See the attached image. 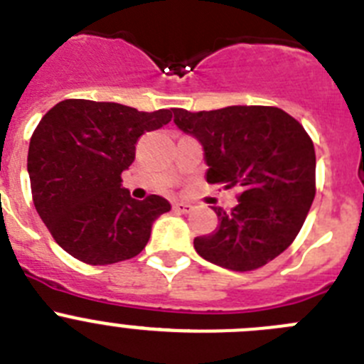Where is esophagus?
I'll list each match as a JSON object with an SVG mask.
<instances>
[{"label":"esophagus","mask_w":364,"mask_h":364,"mask_svg":"<svg viewBox=\"0 0 364 364\" xmlns=\"http://www.w3.org/2000/svg\"><path fill=\"white\" fill-rule=\"evenodd\" d=\"M192 210V206L188 203H174V212L178 213H188Z\"/></svg>","instance_id":"1"}]
</instances>
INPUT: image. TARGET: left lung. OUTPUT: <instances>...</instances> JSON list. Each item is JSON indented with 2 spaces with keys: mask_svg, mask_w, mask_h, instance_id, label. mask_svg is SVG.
<instances>
[{
  "mask_svg": "<svg viewBox=\"0 0 364 364\" xmlns=\"http://www.w3.org/2000/svg\"><path fill=\"white\" fill-rule=\"evenodd\" d=\"M174 124L203 145L206 181L240 192L232 212L212 206L219 226L193 239L196 251L232 271H253L284 253L316 193L314 145L300 122L278 107L228 105L174 109Z\"/></svg>",
  "mask_w": 364,
  "mask_h": 364,
  "instance_id": "1",
  "label": "left lung"
}]
</instances>
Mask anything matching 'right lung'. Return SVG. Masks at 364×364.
<instances>
[{
    "instance_id": "add662e5",
    "label": "right lung",
    "mask_w": 364,
    "mask_h": 364,
    "mask_svg": "<svg viewBox=\"0 0 364 364\" xmlns=\"http://www.w3.org/2000/svg\"><path fill=\"white\" fill-rule=\"evenodd\" d=\"M172 111H138L117 102L70 98L36 127L28 147L33 205L55 242L91 266L136 257L154 220L171 210L161 196L144 201L122 188L144 132L171 122Z\"/></svg>"
}]
</instances>
